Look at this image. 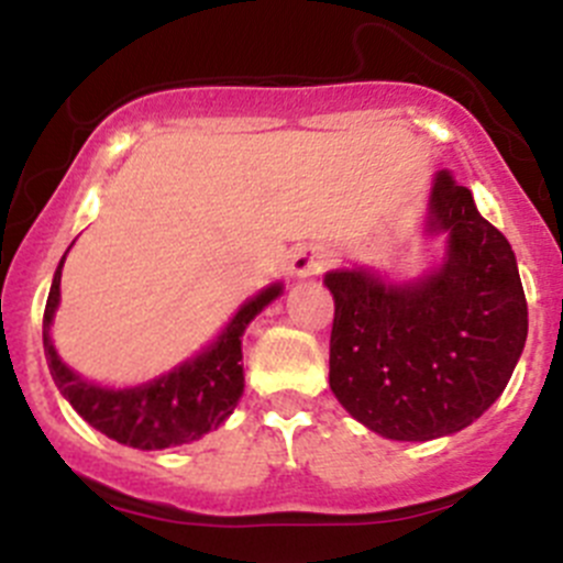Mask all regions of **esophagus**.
<instances>
[{"mask_svg": "<svg viewBox=\"0 0 563 563\" xmlns=\"http://www.w3.org/2000/svg\"><path fill=\"white\" fill-rule=\"evenodd\" d=\"M323 253L313 245H302L297 247V253L291 255V269L297 277H310V275H318V272L323 269Z\"/></svg>", "mask_w": 563, "mask_h": 563, "instance_id": "obj_1", "label": "esophagus"}]
</instances>
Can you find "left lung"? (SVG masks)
Wrapping results in <instances>:
<instances>
[{"label":"left lung","mask_w":563,"mask_h":563,"mask_svg":"<svg viewBox=\"0 0 563 563\" xmlns=\"http://www.w3.org/2000/svg\"><path fill=\"white\" fill-rule=\"evenodd\" d=\"M428 231L446 234V258L422 280L391 286L367 269L323 277L334 297L329 387L391 441L468 428L507 387L528 334L512 247L452 172L435 174Z\"/></svg>","instance_id":"8db88e82"}]
</instances>
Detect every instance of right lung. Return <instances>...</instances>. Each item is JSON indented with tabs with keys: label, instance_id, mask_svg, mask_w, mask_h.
<instances>
[{
	"label": "right lung",
	"instance_id": "obj_1",
	"mask_svg": "<svg viewBox=\"0 0 563 563\" xmlns=\"http://www.w3.org/2000/svg\"><path fill=\"white\" fill-rule=\"evenodd\" d=\"M62 264L65 258L56 266L48 302H45L43 349L54 384L95 430L119 444L135 446V450H166V446L201 439L203 433L220 428L231 417L242 389H245L242 334H245L247 323L272 299L280 297V283L264 288L242 305L240 313L223 329V334L207 351L187 360L185 365L174 367L172 373L152 378L141 387L108 389L84 382L78 373H73L51 343V321H54L56 305H59Z\"/></svg>",
	"mask_w": 563,
	"mask_h": 563
}]
</instances>
